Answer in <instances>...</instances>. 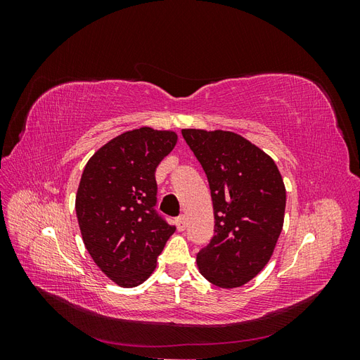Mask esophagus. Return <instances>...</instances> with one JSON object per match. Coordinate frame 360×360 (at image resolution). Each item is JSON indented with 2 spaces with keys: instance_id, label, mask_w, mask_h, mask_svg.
<instances>
[{
  "instance_id": "obj_1",
  "label": "esophagus",
  "mask_w": 360,
  "mask_h": 360,
  "mask_svg": "<svg viewBox=\"0 0 360 360\" xmlns=\"http://www.w3.org/2000/svg\"><path fill=\"white\" fill-rule=\"evenodd\" d=\"M176 225H177V230L179 231H184V228H186V217L179 216L177 219H176Z\"/></svg>"
}]
</instances>
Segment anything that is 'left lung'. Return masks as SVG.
Masks as SVG:
<instances>
[{"instance_id":"8db88e82","label":"left lung","mask_w":360,"mask_h":360,"mask_svg":"<svg viewBox=\"0 0 360 360\" xmlns=\"http://www.w3.org/2000/svg\"><path fill=\"white\" fill-rule=\"evenodd\" d=\"M210 184L214 236L197 255L201 275L242 287L269 263L284 225L287 192L275 160L228 130L183 129Z\"/></svg>"}]
</instances>
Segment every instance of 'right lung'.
<instances>
[{
    "instance_id": "add662e5",
    "label": "right lung",
    "mask_w": 360,
    "mask_h": 360,
    "mask_svg": "<svg viewBox=\"0 0 360 360\" xmlns=\"http://www.w3.org/2000/svg\"><path fill=\"white\" fill-rule=\"evenodd\" d=\"M177 138L172 130H129L97 150L84 168L75 201L82 240L120 287L143 284L176 231L155 210V171Z\"/></svg>"
}]
</instances>
